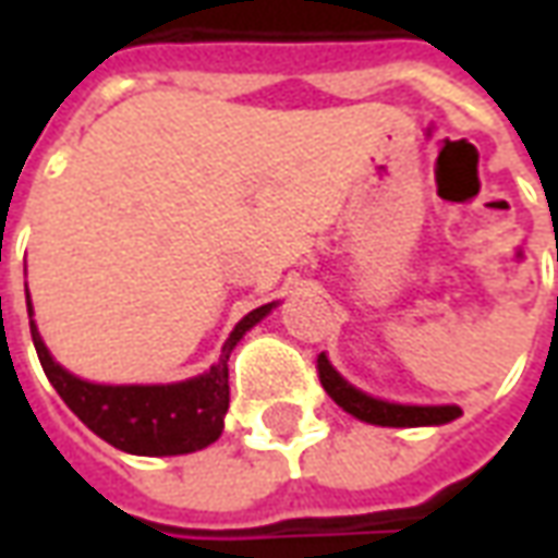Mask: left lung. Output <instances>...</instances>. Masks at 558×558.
I'll list each match as a JSON object with an SVG mask.
<instances>
[{
	"instance_id": "left-lung-1",
	"label": "left lung",
	"mask_w": 558,
	"mask_h": 558,
	"mask_svg": "<svg viewBox=\"0 0 558 558\" xmlns=\"http://www.w3.org/2000/svg\"><path fill=\"white\" fill-rule=\"evenodd\" d=\"M316 374L319 383L328 391V398L338 407L355 415V418L367 421V424H383V427H424V424H448L463 412L457 407H400V403H386L362 395L359 388H352L343 376L328 364V359L319 352L316 359Z\"/></svg>"
}]
</instances>
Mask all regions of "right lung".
Listing matches in <instances>:
<instances>
[{
    "label": "right lung",
    "instance_id": "1",
    "mask_svg": "<svg viewBox=\"0 0 558 558\" xmlns=\"http://www.w3.org/2000/svg\"><path fill=\"white\" fill-rule=\"evenodd\" d=\"M29 326L32 343L38 352L44 374L53 383L59 398L95 436L110 442L119 451L143 457L191 454L206 448L223 430V415L230 407V352L242 340L247 328H254L271 311L263 304L244 316L220 350V362L208 374L175 383V386H95L71 376L65 367L50 359L38 328Z\"/></svg>",
    "mask_w": 558,
    "mask_h": 558
}]
</instances>
